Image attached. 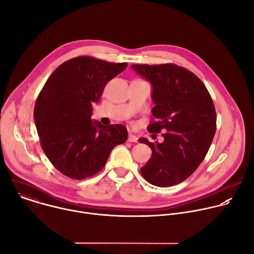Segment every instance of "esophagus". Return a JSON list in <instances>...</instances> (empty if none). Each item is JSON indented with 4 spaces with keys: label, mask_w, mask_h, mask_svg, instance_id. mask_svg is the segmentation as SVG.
Instances as JSON below:
<instances>
[{
    "label": "esophagus",
    "mask_w": 254,
    "mask_h": 254,
    "mask_svg": "<svg viewBox=\"0 0 254 254\" xmlns=\"http://www.w3.org/2000/svg\"><path fill=\"white\" fill-rule=\"evenodd\" d=\"M137 137L135 136V135H133V134H129L128 135V138H127V140L129 141V142H137Z\"/></svg>",
    "instance_id": "obj_1"
}]
</instances>
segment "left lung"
<instances>
[{
    "label": "left lung",
    "instance_id": "obj_1",
    "mask_svg": "<svg viewBox=\"0 0 254 254\" xmlns=\"http://www.w3.org/2000/svg\"><path fill=\"white\" fill-rule=\"evenodd\" d=\"M131 68L153 86L150 132L165 131L163 142L138 141L152 149L140 173L158 187H171L188 179L203 162L216 131V112L204 83L176 64H133Z\"/></svg>",
    "mask_w": 254,
    "mask_h": 254
}]
</instances>
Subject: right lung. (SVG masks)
Wrapping results in <instances>:
<instances>
[{"label": "right lung", "mask_w": 254, "mask_h": 254, "mask_svg": "<svg viewBox=\"0 0 254 254\" xmlns=\"http://www.w3.org/2000/svg\"><path fill=\"white\" fill-rule=\"evenodd\" d=\"M90 56L65 61L49 76L34 107L41 147L63 175L83 180L98 173L112 150L127 139L122 125L92 122V103L107 82L127 68Z\"/></svg>", "instance_id": "add662e5"}]
</instances>
